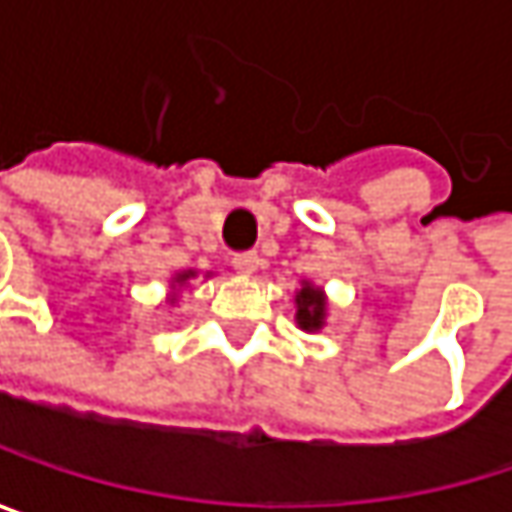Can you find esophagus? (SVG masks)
Instances as JSON below:
<instances>
[{
  "instance_id": "34e87169",
  "label": "esophagus",
  "mask_w": 512,
  "mask_h": 512,
  "mask_svg": "<svg viewBox=\"0 0 512 512\" xmlns=\"http://www.w3.org/2000/svg\"><path fill=\"white\" fill-rule=\"evenodd\" d=\"M231 263H234L237 272L252 275V272H257V266H260V255H257V252H240V255H234Z\"/></svg>"
}]
</instances>
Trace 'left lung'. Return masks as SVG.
<instances>
[{"mask_svg":"<svg viewBox=\"0 0 512 512\" xmlns=\"http://www.w3.org/2000/svg\"><path fill=\"white\" fill-rule=\"evenodd\" d=\"M326 311V293L311 281H302V287L296 290V326L302 332H320L326 323Z\"/></svg>","mask_w":512,"mask_h":512,"instance_id":"obj_1","label":"left lung"}]
</instances>
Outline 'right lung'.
I'll return each mask as SVG.
<instances>
[{
	"label": "right lung",
	"mask_w": 512,
	"mask_h": 512,
	"mask_svg": "<svg viewBox=\"0 0 512 512\" xmlns=\"http://www.w3.org/2000/svg\"><path fill=\"white\" fill-rule=\"evenodd\" d=\"M189 278H195V272H192V269H186V272H177V275H174V281H171V287H180V284H186ZM171 302H174V299H171Z\"/></svg>",
	"instance_id": "add662e5"
}]
</instances>
